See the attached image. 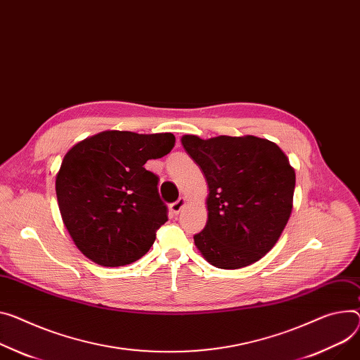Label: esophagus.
Wrapping results in <instances>:
<instances>
[{
  "label": "esophagus",
  "mask_w": 360,
  "mask_h": 360,
  "mask_svg": "<svg viewBox=\"0 0 360 360\" xmlns=\"http://www.w3.org/2000/svg\"><path fill=\"white\" fill-rule=\"evenodd\" d=\"M184 205H186V199H184V198H180L179 200H176L174 203L170 205V210H172L174 214H177V213L184 207Z\"/></svg>",
  "instance_id": "obj_1"
}]
</instances>
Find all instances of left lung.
Listing matches in <instances>:
<instances>
[{
	"label": "left lung",
	"mask_w": 360,
	"mask_h": 360,
	"mask_svg": "<svg viewBox=\"0 0 360 360\" xmlns=\"http://www.w3.org/2000/svg\"><path fill=\"white\" fill-rule=\"evenodd\" d=\"M181 144L202 169L207 187V222L195 243L205 259L222 269L259 261L281 236L291 210L295 173L281 148L254 135Z\"/></svg>",
	"instance_id": "obj_1"
}]
</instances>
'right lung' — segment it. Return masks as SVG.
I'll return each mask as SVG.
<instances>
[{"label":"right lung","instance_id":"right-lung-1","mask_svg":"<svg viewBox=\"0 0 360 360\" xmlns=\"http://www.w3.org/2000/svg\"><path fill=\"white\" fill-rule=\"evenodd\" d=\"M172 132L103 131L72 147L56 176L63 224L77 250L103 266H122L144 257L167 222L158 176L146 170L167 155Z\"/></svg>","mask_w":360,"mask_h":360}]
</instances>
